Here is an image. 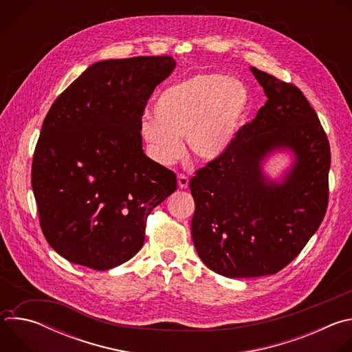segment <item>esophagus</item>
I'll list each match as a JSON object with an SVG mask.
<instances>
[{
	"instance_id": "esophagus-1",
	"label": "esophagus",
	"mask_w": 352,
	"mask_h": 352,
	"mask_svg": "<svg viewBox=\"0 0 352 352\" xmlns=\"http://www.w3.org/2000/svg\"><path fill=\"white\" fill-rule=\"evenodd\" d=\"M188 184H189L188 177H185L184 174H179V175H178V186H179L181 189H185V188H188Z\"/></svg>"
}]
</instances>
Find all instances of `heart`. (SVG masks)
<instances>
[{
  "label": "heart",
  "instance_id": "obj_1",
  "mask_svg": "<svg viewBox=\"0 0 352 352\" xmlns=\"http://www.w3.org/2000/svg\"><path fill=\"white\" fill-rule=\"evenodd\" d=\"M250 93L235 78L217 72L199 74L167 87L155 103V118L140 122L148 153L171 166L184 155L182 138L190 153L204 162L223 156L249 111Z\"/></svg>",
  "mask_w": 352,
  "mask_h": 352
}]
</instances>
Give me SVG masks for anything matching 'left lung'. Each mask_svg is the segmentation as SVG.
Returning <instances> with one entry per match:
<instances>
[{
  "instance_id": "left-lung-1",
  "label": "left lung",
  "mask_w": 352,
  "mask_h": 352,
  "mask_svg": "<svg viewBox=\"0 0 352 352\" xmlns=\"http://www.w3.org/2000/svg\"><path fill=\"white\" fill-rule=\"evenodd\" d=\"M250 71L267 102L227 152L189 182L196 252L210 270L230 278L284 269L318 231L329 200L330 144L315 110L292 83ZM277 149L294 155L280 182L261 168Z\"/></svg>"
}]
</instances>
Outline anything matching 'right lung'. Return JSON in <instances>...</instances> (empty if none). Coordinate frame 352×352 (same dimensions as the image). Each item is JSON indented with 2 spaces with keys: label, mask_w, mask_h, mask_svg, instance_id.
<instances>
[{
  "label": "right lung",
  "mask_w": 352,
  "mask_h": 352,
  "mask_svg": "<svg viewBox=\"0 0 352 352\" xmlns=\"http://www.w3.org/2000/svg\"><path fill=\"white\" fill-rule=\"evenodd\" d=\"M170 56L90 65L53 103L34 148L32 188L41 231L67 261L109 270L135 256L147 216L177 189L142 148L148 97L171 75Z\"/></svg>",
  "instance_id": "add662e5"
}]
</instances>
